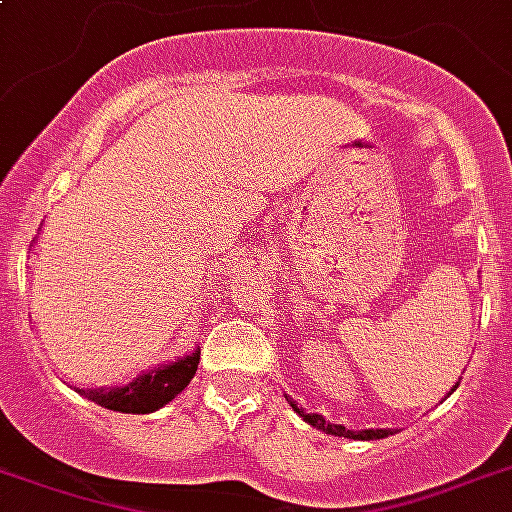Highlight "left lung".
I'll list each match as a JSON object with an SVG mask.
<instances>
[{"label": "left lung", "instance_id": "1", "mask_svg": "<svg viewBox=\"0 0 512 512\" xmlns=\"http://www.w3.org/2000/svg\"><path fill=\"white\" fill-rule=\"evenodd\" d=\"M456 386H459V381H456ZM454 389H451V392H454ZM451 392H448V395H451ZM287 403L292 405V411L298 413L300 419L308 421L311 427L322 429V432H327V435H338V438H351V440H381L386 438V435H395V429H360V432H354V429H346L343 424H330V421H325V416H319V413H306L298 403H295V400H292V397H287Z\"/></svg>", "mask_w": 512, "mask_h": 512}]
</instances>
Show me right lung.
<instances>
[{"label":"right lung","mask_w":512,"mask_h":512,"mask_svg":"<svg viewBox=\"0 0 512 512\" xmlns=\"http://www.w3.org/2000/svg\"><path fill=\"white\" fill-rule=\"evenodd\" d=\"M201 360V349H193L185 357L174 362L144 370L123 386H101V389H74L83 397L93 400L107 411L120 413H155L163 405H169L174 397L193 381Z\"/></svg>","instance_id":"1"}]
</instances>
